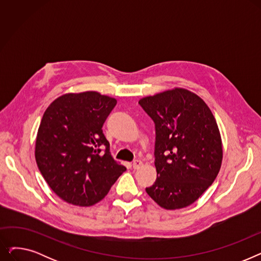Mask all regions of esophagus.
Returning <instances> with one entry per match:
<instances>
[{"instance_id": "obj_1", "label": "esophagus", "mask_w": 261, "mask_h": 261, "mask_svg": "<svg viewBox=\"0 0 261 261\" xmlns=\"http://www.w3.org/2000/svg\"><path fill=\"white\" fill-rule=\"evenodd\" d=\"M143 165V162L142 161H140V160H136V161H134L133 162V164H132V166H133V168L134 169H139V168H141V166Z\"/></svg>"}]
</instances>
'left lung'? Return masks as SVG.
Masks as SVG:
<instances>
[{"mask_svg":"<svg viewBox=\"0 0 261 261\" xmlns=\"http://www.w3.org/2000/svg\"><path fill=\"white\" fill-rule=\"evenodd\" d=\"M139 103L155 123L156 180L146 188L161 207L173 211L196 202L221 168V134L210 107L197 94L174 88Z\"/></svg>","mask_w":261,"mask_h":261,"instance_id":"8db88e82","label":"left lung"}]
</instances>
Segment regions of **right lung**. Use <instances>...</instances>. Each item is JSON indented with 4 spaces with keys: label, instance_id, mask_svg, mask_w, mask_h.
Listing matches in <instances>:
<instances>
[{
    "label": "right lung",
    "instance_id": "add662e5",
    "mask_svg": "<svg viewBox=\"0 0 261 261\" xmlns=\"http://www.w3.org/2000/svg\"><path fill=\"white\" fill-rule=\"evenodd\" d=\"M116 102L95 91L66 93L45 110L35 158L44 180L63 201L91 206L108 195L126 170L111 155L101 129Z\"/></svg>",
    "mask_w": 261,
    "mask_h": 261
}]
</instances>
